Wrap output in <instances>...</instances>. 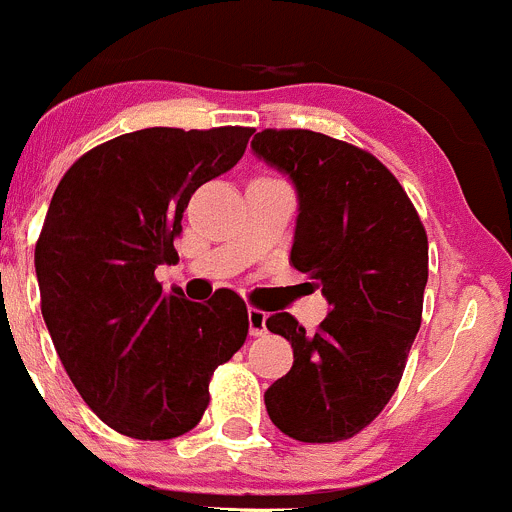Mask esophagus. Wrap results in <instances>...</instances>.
I'll use <instances>...</instances> for the list:
<instances>
[{"instance_id": "esophagus-1", "label": "esophagus", "mask_w": 512, "mask_h": 512, "mask_svg": "<svg viewBox=\"0 0 512 512\" xmlns=\"http://www.w3.org/2000/svg\"><path fill=\"white\" fill-rule=\"evenodd\" d=\"M247 322H250V334L252 337H260L267 332V314L262 309L250 307L247 309Z\"/></svg>"}]
</instances>
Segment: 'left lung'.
<instances>
[{
	"mask_svg": "<svg viewBox=\"0 0 512 512\" xmlns=\"http://www.w3.org/2000/svg\"><path fill=\"white\" fill-rule=\"evenodd\" d=\"M252 151L292 180L289 260L332 307L314 334L287 312L267 319L294 352L292 369L265 391L267 414L297 441H344L384 411L404 374L428 282L426 230L399 180L361 148L267 128Z\"/></svg>",
	"mask_w": 512,
	"mask_h": 512,
	"instance_id": "obj_1",
	"label": "left lung"
}]
</instances>
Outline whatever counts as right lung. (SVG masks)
<instances>
[{
    "label": "right lung",
    "mask_w": 512,
    "mask_h": 512,
    "mask_svg": "<svg viewBox=\"0 0 512 512\" xmlns=\"http://www.w3.org/2000/svg\"><path fill=\"white\" fill-rule=\"evenodd\" d=\"M252 128H143L66 170L36 242L41 314L81 399L106 426L168 441L198 426L210 376L245 344L232 289L205 304L156 280L195 190L227 173Z\"/></svg>",
    "instance_id": "1"
}]
</instances>
